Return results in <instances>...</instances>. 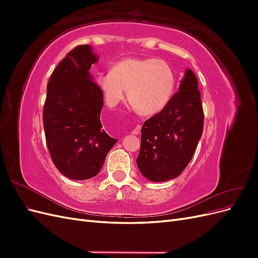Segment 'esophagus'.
<instances>
[{
  "label": "esophagus",
  "mask_w": 258,
  "mask_h": 258,
  "mask_svg": "<svg viewBox=\"0 0 258 258\" xmlns=\"http://www.w3.org/2000/svg\"><path fill=\"white\" fill-rule=\"evenodd\" d=\"M140 131H141V126H140V124H138V126L134 130H131V135L132 136H138L140 134Z\"/></svg>",
  "instance_id": "34e87169"
}]
</instances>
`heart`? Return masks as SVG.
<instances>
[{
    "label": "heart",
    "instance_id": "1",
    "mask_svg": "<svg viewBox=\"0 0 258 258\" xmlns=\"http://www.w3.org/2000/svg\"><path fill=\"white\" fill-rule=\"evenodd\" d=\"M96 81L108 106L119 104L128 88L132 107L143 115L160 112L172 96L175 84L167 61L136 57L116 62L110 72H100Z\"/></svg>",
    "mask_w": 258,
    "mask_h": 258
}]
</instances>
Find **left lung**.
<instances>
[{
    "mask_svg": "<svg viewBox=\"0 0 258 258\" xmlns=\"http://www.w3.org/2000/svg\"><path fill=\"white\" fill-rule=\"evenodd\" d=\"M198 81L187 69L174 93L162 110L145 120L137 165L152 182L177 177L191 160L204 131Z\"/></svg>",
    "mask_w": 258,
    "mask_h": 258,
    "instance_id": "left-lung-1",
    "label": "left lung"
}]
</instances>
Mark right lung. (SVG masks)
<instances>
[{"label":"right lung","instance_id":"1","mask_svg":"<svg viewBox=\"0 0 258 258\" xmlns=\"http://www.w3.org/2000/svg\"><path fill=\"white\" fill-rule=\"evenodd\" d=\"M97 61L89 45L70 51L50 76L43 110L46 144L53 165L77 181L96 176L117 142L100 121L103 95L89 73Z\"/></svg>","mask_w":258,"mask_h":258}]
</instances>
